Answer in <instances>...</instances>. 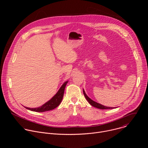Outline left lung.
Wrapping results in <instances>:
<instances>
[{
  "instance_id": "obj_1",
  "label": "left lung",
  "mask_w": 148,
  "mask_h": 148,
  "mask_svg": "<svg viewBox=\"0 0 148 148\" xmlns=\"http://www.w3.org/2000/svg\"><path fill=\"white\" fill-rule=\"evenodd\" d=\"M83 93H84V96H85V98H86V99L88 101V102L90 103V104L91 105H92V106L95 107V108H97L98 109H101V110H105V109H112L114 108L113 107H106V106H104V105H101L94 101H93L92 99H91L90 97H88L87 96V95L86 94L85 91H84V90H83Z\"/></svg>"
}]
</instances>
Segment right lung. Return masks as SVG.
<instances>
[{"instance_id": "obj_1", "label": "right lung", "mask_w": 148, "mask_h": 148, "mask_svg": "<svg viewBox=\"0 0 148 148\" xmlns=\"http://www.w3.org/2000/svg\"><path fill=\"white\" fill-rule=\"evenodd\" d=\"M68 81H67L63 83L61 87L60 88V89L57 91V92L49 101L46 102L43 105H41V106L37 108H28L25 106L24 107L29 110L34 111V112H45V111H48L54 110L60 104L62 99L63 95H64V90Z\"/></svg>"}]
</instances>
